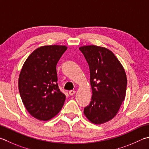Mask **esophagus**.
I'll return each instance as SVG.
<instances>
[{
  "label": "esophagus",
  "instance_id": "34e87169",
  "mask_svg": "<svg viewBox=\"0 0 149 149\" xmlns=\"http://www.w3.org/2000/svg\"><path fill=\"white\" fill-rule=\"evenodd\" d=\"M75 94V90H70V91H69V95H73Z\"/></svg>",
  "mask_w": 149,
  "mask_h": 149
}]
</instances>
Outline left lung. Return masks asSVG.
<instances>
[{"label":"left lung","mask_w":149,"mask_h":149,"mask_svg":"<svg viewBox=\"0 0 149 149\" xmlns=\"http://www.w3.org/2000/svg\"><path fill=\"white\" fill-rule=\"evenodd\" d=\"M88 63L92 95L84 114L92 123L109 121L117 114L126 95L127 79L113 52L95 45L79 47Z\"/></svg>","instance_id":"left-lung-1"}]
</instances>
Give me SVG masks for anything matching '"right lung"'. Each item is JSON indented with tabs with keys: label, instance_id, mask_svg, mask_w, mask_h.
Segmentation results:
<instances>
[{
	"label": "right lung",
	"instance_id": "right-lung-1",
	"mask_svg": "<svg viewBox=\"0 0 149 149\" xmlns=\"http://www.w3.org/2000/svg\"><path fill=\"white\" fill-rule=\"evenodd\" d=\"M67 49L65 45L43 46L29 55L19 77L22 103L33 118L48 121L62 109L66 96L57 83L56 65Z\"/></svg>",
	"mask_w": 149,
	"mask_h": 149
}]
</instances>
